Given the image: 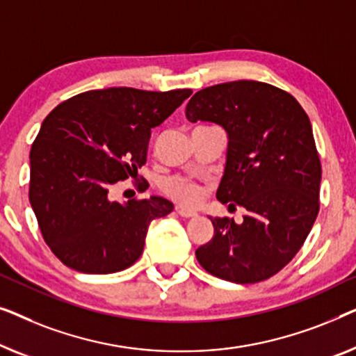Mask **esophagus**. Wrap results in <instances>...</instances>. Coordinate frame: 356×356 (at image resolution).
Listing matches in <instances>:
<instances>
[{"instance_id":"1","label":"esophagus","mask_w":356,"mask_h":356,"mask_svg":"<svg viewBox=\"0 0 356 356\" xmlns=\"http://www.w3.org/2000/svg\"><path fill=\"white\" fill-rule=\"evenodd\" d=\"M176 211H177L179 216H182V218H193V216H197V211H195V209H192V208L176 207Z\"/></svg>"}]
</instances>
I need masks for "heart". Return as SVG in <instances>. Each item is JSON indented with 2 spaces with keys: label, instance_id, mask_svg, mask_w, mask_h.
Here are the masks:
<instances>
[{
  "label": "heart",
  "instance_id": "b5f03b06",
  "mask_svg": "<svg viewBox=\"0 0 356 356\" xmlns=\"http://www.w3.org/2000/svg\"><path fill=\"white\" fill-rule=\"evenodd\" d=\"M164 192L169 195L172 200L179 203L193 204L197 203L200 197H202V188L200 185L192 182L190 179L184 177H172L164 182Z\"/></svg>",
  "mask_w": 356,
  "mask_h": 356
}]
</instances>
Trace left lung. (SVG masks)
<instances>
[{"mask_svg":"<svg viewBox=\"0 0 356 356\" xmlns=\"http://www.w3.org/2000/svg\"><path fill=\"white\" fill-rule=\"evenodd\" d=\"M185 116L226 130L216 198L247 209L238 224L208 216L214 235L195 252L198 263L237 284L274 276L302 248L319 211L321 163L307 113L284 90L237 80L200 90Z\"/></svg>","mask_w":356,"mask_h":356,"instance_id":"8db88e82","label":"left lung"}]
</instances>
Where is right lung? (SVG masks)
Listing matches in <instances>:
<instances>
[{"mask_svg": "<svg viewBox=\"0 0 356 356\" xmlns=\"http://www.w3.org/2000/svg\"><path fill=\"white\" fill-rule=\"evenodd\" d=\"M192 90H90L44 119L30 149L29 198L44 242L71 269L122 271L143 252L148 226L174 204L163 197L109 200L119 180L147 161L152 129L163 124Z\"/></svg>", "mask_w": 356, "mask_h": 356, "instance_id": "right-lung-1", "label": "right lung"}]
</instances>
